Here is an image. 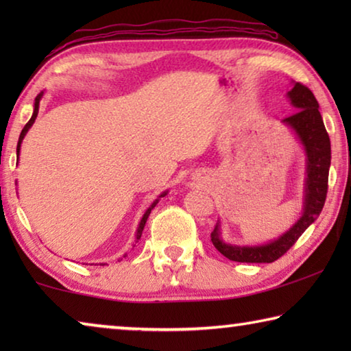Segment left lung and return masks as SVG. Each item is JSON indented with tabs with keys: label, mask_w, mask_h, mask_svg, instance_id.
<instances>
[{
	"label": "left lung",
	"mask_w": 351,
	"mask_h": 351,
	"mask_svg": "<svg viewBox=\"0 0 351 351\" xmlns=\"http://www.w3.org/2000/svg\"><path fill=\"white\" fill-rule=\"evenodd\" d=\"M291 105L295 110L293 116L285 117L283 123L294 130L306 153V181L304 213L297 223L277 240L261 246H235L224 243L219 237V224L210 234V240L226 258L240 263H272L288 251L299 240L308 226L316 221L325 204L328 192V170L331 164V145L326 133L322 116L319 112V104L310 88L302 83H294L293 90L288 91Z\"/></svg>",
	"instance_id": "obj_1"
}]
</instances>
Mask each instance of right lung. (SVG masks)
<instances>
[{"instance_id": "1", "label": "right lung", "mask_w": 351, "mask_h": 351, "mask_svg": "<svg viewBox=\"0 0 351 351\" xmlns=\"http://www.w3.org/2000/svg\"><path fill=\"white\" fill-rule=\"evenodd\" d=\"M41 96H43V93H40L37 97H35V104H34V112H32V117L29 119V122L26 123L25 125V128L21 130V134H20V139H19V145H16V154H20V147H21V142H23V139H25V136H26V133H27V130L32 127V123L35 122V119H37V114H38V106H40V100H41ZM165 195H167V192H164V193H161L159 195V198H162V197H165ZM159 198L158 199H154L153 203H152V206L148 207V209L145 210V213H144V217H142V219H141V223H139V228H138V232H136V241L138 240H141V235H142V230H144V226H145V223H147V218H148V215H150V212H152V209L154 206L158 204V201H159ZM127 255V254H125ZM125 255H123V257H125Z\"/></svg>"}]
</instances>
